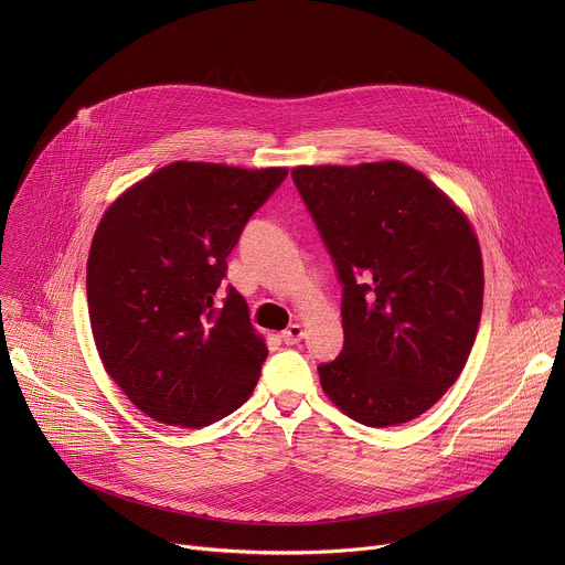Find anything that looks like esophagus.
Listing matches in <instances>:
<instances>
[{
  "mask_svg": "<svg viewBox=\"0 0 565 565\" xmlns=\"http://www.w3.org/2000/svg\"><path fill=\"white\" fill-rule=\"evenodd\" d=\"M281 340H284L288 347L299 344V342L303 340V329H301L299 324H290V327L281 333Z\"/></svg>",
  "mask_w": 565,
  "mask_h": 565,
  "instance_id": "1",
  "label": "esophagus"
}]
</instances>
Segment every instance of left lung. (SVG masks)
<instances>
[{"instance_id":"obj_1","label":"left lung","mask_w":565,"mask_h":565,"mask_svg":"<svg viewBox=\"0 0 565 565\" xmlns=\"http://www.w3.org/2000/svg\"><path fill=\"white\" fill-rule=\"evenodd\" d=\"M342 284V353L324 393L366 427L425 414L458 380L482 310V259L467 216L397 163L295 168Z\"/></svg>"}]
</instances>
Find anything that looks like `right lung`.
Instances as JSON below:
<instances>
[{"mask_svg": "<svg viewBox=\"0 0 565 565\" xmlns=\"http://www.w3.org/2000/svg\"><path fill=\"white\" fill-rule=\"evenodd\" d=\"M288 177L172 163L118 196L87 262L94 340L111 380L149 418L207 427L250 397L268 358L246 299L221 297L227 255Z\"/></svg>", "mask_w": 565, "mask_h": 565, "instance_id": "obj_1", "label": "right lung"}]
</instances>
